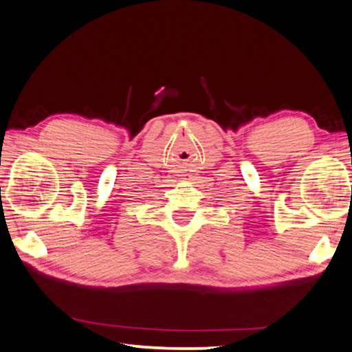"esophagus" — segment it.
<instances>
[{
  "mask_svg": "<svg viewBox=\"0 0 352 352\" xmlns=\"http://www.w3.org/2000/svg\"><path fill=\"white\" fill-rule=\"evenodd\" d=\"M181 176H184V177H181V179H192V175H190V173H186V175H181Z\"/></svg>",
  "mask_w": 352,
  "mask_h": 352,
  "instance_id": "34e87169",
  "label": "esophagus"
}]
</instances>
